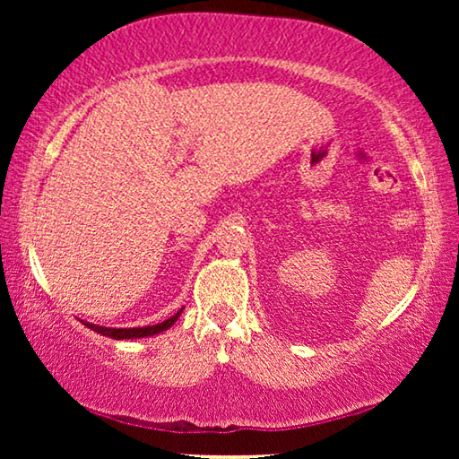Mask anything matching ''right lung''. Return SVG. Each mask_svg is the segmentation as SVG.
Instances as JSON below:
<instances>
[{
	"label": "right lung",
	"mask_w": 459,
	"mask_h": 459,
	"mask_svg": "<svg viewBox=\"0 0 459 459\" xmlns=\"http://www.w3.org/2000/svg\"><path fill=\"white\" fill-rule=\"evenodd\" d=\"M184 309V307H182ZM182 309L178 314H174L172 317H168V320L155 324V325H145V328H105V325H97V324H87V328H91L92 332L100 333V336H107V338H113V340H129V338H143V336H153V333H160L168 330L169 325H174V322L180 317Z\"/></svg>",
	"instance_id": "right-lung-1"
}]
</instances>
